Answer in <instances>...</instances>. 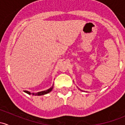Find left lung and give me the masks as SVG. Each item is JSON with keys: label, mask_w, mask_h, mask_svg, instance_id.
<instances>
[{"label": "left lung", "mask_w": 125, "mask_h": 125, "mask_svg": "<svg viewBox=\"0 0 125 125\" xmlns=\"http://www.w3.org/2000/svg\"><path fill=\"white\" fill-rule=\"evenodd\" d=\"M80 91H82V90H81V89H80Z\"/></svg>", "instance_id": "8db88e82"}]
</instances>
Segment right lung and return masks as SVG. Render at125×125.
Segmentation results:
<instances>
[{"mask_svg": "<svg viewBox=\"0 0 125 125\" xmlns=\"http://www.w3.org/2000/svg\"><path fill=\"white\" fill-rule=\"evenodd\" d=\"M53 86L54 85H52V86H51L50 89H47V90L43 91L38 92V93H31L30 92L28 91H25L24 92L26 93H27V94H29V95H30V94H32V95H45V94H48V93H50V92L52 91V88H53Z\"/></svg>", "mask_w": 125, "mask_h": 125, "instance_id": "1", "label": "right lung"}]
</instances>
